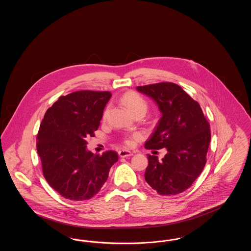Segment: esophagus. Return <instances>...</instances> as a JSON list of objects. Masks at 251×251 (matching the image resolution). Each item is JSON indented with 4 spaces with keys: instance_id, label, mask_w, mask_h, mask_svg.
I'll use <instances>...</instances> for the list:
<instances>
[{
    "instance_id": "1",
    "label": "esophagus",
    "mask_w": 251,
    "mask_h": 251,
    "mask_svg": "<svg viewBox=\"0 0 251 251\" xmlns=\"http://www.w3.org/2000/svg\"><path fill=\"white\" fill-rule=\"evenodd\" d=\"M119 154H120V157H122V158H125V157H129V156L132 155V153H131L130 151H128V150H121L119 151Z\"/></svg>"
}]
</instances>
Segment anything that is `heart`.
<instances>
[{"instance_id":"heart-1","label":"heart","mask_w":251,"mask_h":251,"mask_svg":"<svg viewBox=\"0 0 251 251\" xmlns=\"http://www.w3.org/2000/svg\"><path fill=\"white\" fill-rule=\"evenodd\" d=\"M121 102L123 105H125L126 108L131 112V114H135V113H146L148 105L147 102L144 100L143 99L138 95L135 92H127L121 98ZM106 113H104V117L106 116ZM126 144H131V138H128L125 140Z\"/></svg>"}]
</instances>
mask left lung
Listing matches in <instances>:
<instances>
[{
	"instance_id": "8db88e82",
	"label": "left lung",
	"mask_w": 251,
	"mask_h": 251,
	"mask_svg": "<svg viewBox=\"0 0 251 251\" xmlns=\"http://www.w3.org/2000/svg\"><path fill=\"white\" fill-rule=\"evenodd\" d=\"M136 90L153 100L162 114L145 147L167 151L162 161L148 155L145 179L159 195L185 191L202 172L211 141L201 105L173 83L137 86Z\"/></svg>"
}]
</instances>
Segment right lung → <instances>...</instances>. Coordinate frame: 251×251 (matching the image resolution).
<instances>
[{"label":"right lung","mask_w":251,"mask_h":251,"mask_svg":"<svg viewBox=\"0 0 251 251\" xmlns=\"http://www.w3.org/2000/svg\"><path fill=\"white\" fill-rule=\"evenodd\" d=\"M110 92L76 91L62 96L49 108L37 134L36 150L50 186L71 201L94 197L107 180L119 155L87 151L86 136H94L111 99Z\"/></svg>","instance_id":"add662e5"}]
</instances>
